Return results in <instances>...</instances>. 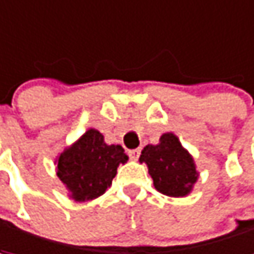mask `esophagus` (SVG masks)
Segmentation results:
<instances>
[{
  "label": "esophagus",
  "mask_w": 254,
  "mask_h": 254,
  "mask_svg": "<svg viewBox=\"0 0 254 254\" xmlns=\"http://www.w3.org/2000/svg\"><path fill=\"white\" fill-rule=\"evenodd\" d=\"M139 155H140V148H137V149H130V151H128V157H130L131 160H137Z\"/></svg>",
  "instance_id": "esophagus-1"
}]
</instances>
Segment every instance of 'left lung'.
Instances as JSON below:
<instances>
[{"label":"left lung","mask_w":254,"mask_h":254,"mask_svg":"<svg viewBox=\"0 0 254 254\" xmlns=\"http://www.w3.org/2000/svg\"><path fill=\"white\" fill-rule=\"evenodd\" d=\"M139 161L148 166L155 190L169 196H187L198 179L193 158L173 133H164L158 145H146Z\"/></svg>","instance_id":"1"}]
</instances>
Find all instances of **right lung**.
Listing matches in <instances>:
<instances>
[{
    "label": "right lung",
    "mask_w": 254,
    "mask_h": 254,
    "mask_svg": "<svg viewBox=\"0 0 254 254\" xmlns=\"http://www.w3.org/2000/svg\"><path fill=\"white\" fill-rule=\"evenodd\" d=\"M127 160L123 146L106 145L103 134L90 128L58 157V176L72 199L88 201L106 192Z\"/></svg>",
    "instance_id": "right-lung-1"
}]
</instances>
